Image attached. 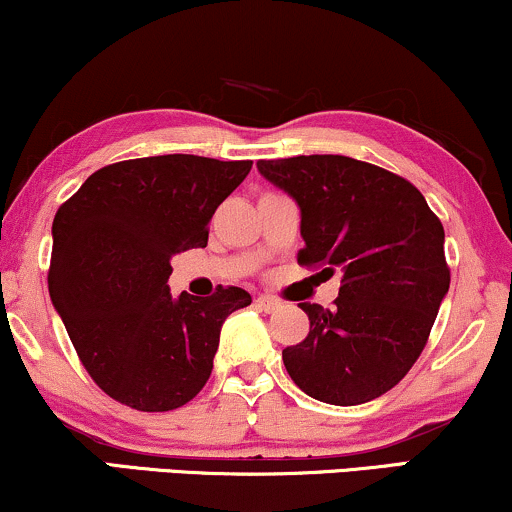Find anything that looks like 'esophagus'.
I'll list each match as a JSON object with an SVG mask.
<instances>
[{"label":"esophagus","mask_w":512,"mask_h":512,"mask_svg":"<svg viewBox=\"0 0 512 512\" xmlns=\"http://www.w3.org/2000/svg\"><path fill=\"white\" fill-rule=\"evenodd\" d=\"M256 306L261 308V311H266V313H275L277 308H280L282 304H280V299H275V296H268V294H261L256 299Z\"/></svg>","instance_id":"34e87169"}]
</instances>
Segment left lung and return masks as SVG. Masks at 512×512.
I'll return each instance as SVG.
<instances>
[{
	"instance_id": "left-lung-1",
	"label": "left lung",
	"mask_w": 512,
	"mask_h": 512,
	"mask_svg": "<svg viewBox=\"0 0 512 512\" xmlns=\"http://www.w3.org/2000/svg\"><path fill=\"white\" fill-rule=\"evenodd\" d=\"M301 208L296 261L342 275L332 308L299 304L311 330L282 361L296 387L358 406L396 387L425 349L451 270L444 225L401 175L339 154L258 161Z\"/></svg>"
}]
</instances>
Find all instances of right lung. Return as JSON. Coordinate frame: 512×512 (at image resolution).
Segmentation results:
<instances>
[{"label": "right lung", "instance_id": "right-lung-1", "mask_svg": "<svg viewBox=\"0 0 512 512\" xmlns=\"http://www.w3.org/2000/svg\"><path fill=\"white\" fill-rule=\"evenodd\" d=\"M251 161L147 156L99 168L52 225L49 296L80 363L111 399L144 413L204 389L220 327L251 304L242 287L173 299L170 258L208 242V220Z\"/></svg>", "mask_w": 512, "mask_h": 512}]
</instances>
